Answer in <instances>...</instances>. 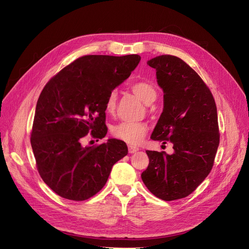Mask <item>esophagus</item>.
<instances>
[{
	"label": "esophagus",
	"mask_w": 249,
	"mask_h": 249,
	"mask_svg": "<svg viewBox=\"0 0 249 249\" xmlns=\"http://www.w3.org/2000/svg\"><path fill=\"white\" fill-rule=\"evenodd\" d=\"M138 150H139L138 147H135V146H132V145H129V146H128V151H129V153H134V152H136V151H138Z\"/></svg>",
	"instance_id": "34e87169"
}]
</instances>
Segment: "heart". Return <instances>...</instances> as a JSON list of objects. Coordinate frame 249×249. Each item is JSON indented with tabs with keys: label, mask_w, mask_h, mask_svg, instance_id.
<instances>
[{
	"label": "heart",
	"mask_w": 249,
	"mask_h": 249,
	"mask_svg": "<svg viewBox=\"0 0 249 249\" xmlns=\"http://www.w3.org/2000/svg\"><path fill=\"white\" fill-rule=\"evenodd\" d=\"M131 89L143 103L149 105L156 99V89L152 85L146 82H138L132 85ZM118 95L116 90L109 93L106 103H105V111L108 115H113L117 107ZM148 131V126L143 122H120L111 128L112 135L122 140L128 144L137 145L145 137Z\"/></svg>",
	"instance_id": "obj_1"
}]
</instances>
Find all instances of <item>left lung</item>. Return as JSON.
<instances>
[{
  "mask_svg": "<svg viewBox=\"0 0 249 249\" xmlns=\"http://www.w3.org/2000/svg\"><path fill=\"white\" fill-rule=\"evenodd\" d=\"M163 90V111L151 139L173 143L175 152L146 150V188L163 201L186 198L210 174L219 146L217 108L210 89L184 60L174 55L147 61Z\"/></svg>",
  "mask_w": 249,
  "mask_h": 249,
  "instance_id": "1",
  "label": "left lung"
}]
</instances>
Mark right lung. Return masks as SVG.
<instances>
[{
    "label": "right lung",
    "instance_id": "1",
    "mask_svg": "<svg viewBox=\"0 0 249 249\" xmlns=\"http://www.w3.org/2000/svg\"><path fill=\"white\" fill-rule=\"evenodd\" d=\"M140 56L85 55L50 78L38 98L31 131L37 171L60 197L85 201L106 185L112 166L128 153L124 141L83 146L87 134H107L105 103L137 67Z\"/></svg>",
    "mask_w": 249,
    "mask_h": 249
}]
</instances>
